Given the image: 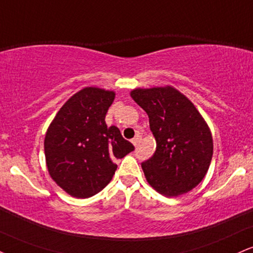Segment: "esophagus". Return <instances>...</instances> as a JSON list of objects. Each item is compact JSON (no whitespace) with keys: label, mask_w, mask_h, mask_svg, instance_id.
Listing matches in <instances>:
<instances>
[{"label":"esophagus","mask_w":253,"mask_h":253,"mask_svg":"<svg viewBox=\"0 0 253 253\" xmlns=\"http://www.w3.org/2000/svg\"><path fill=\"white\" fill-rule=\"evenodd\" d=\"M140 139H141V136H140V135H136L135 138H133V139H132L133 145H134V146H138V144L140 142Z\"/></svg>","instance_id":"obj_1"}]
</instances>
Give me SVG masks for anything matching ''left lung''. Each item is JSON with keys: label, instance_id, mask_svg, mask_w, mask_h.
Listing matches in <instances>:
<instances>
[{"label": "left lung", "instance_id": "8db88e82", "mask_svg": "<svg viewBox=\"0 0 253 253\" xmlns=\"http://www.w3.org/2000/svg\"><path fill=\"white\" fill-rule=\"evenodd\" d=\"M130 96L147 113L157 148L141 164L148 184L166 197L191 191L208 173L213 141L208 124L173 87L138 88Z\"/></svg>", "mask_w": 253, "mask_h": 253}]
</instances>
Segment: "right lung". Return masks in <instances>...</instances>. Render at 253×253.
Returning a JSON list of instances; mask_svg holds the SVG:
<instances>
[{"label":"right lung","instance_id":"right-lung-1","mask_svg":"<svg viewBox=\"0 0 253 253\" xmlns=\"http://www.w3.org/2000/svg\"><path fill=\"white\" fill-rule=\"evenodd\" d=\"M114 97L111 90L84 88L60 108L45 133L48 172L73 197L99 193L113 178L114 160L134 151L118 127L106 125Z\"/></svg>","mask_w":253,"mask_h":253}]
</instances>
